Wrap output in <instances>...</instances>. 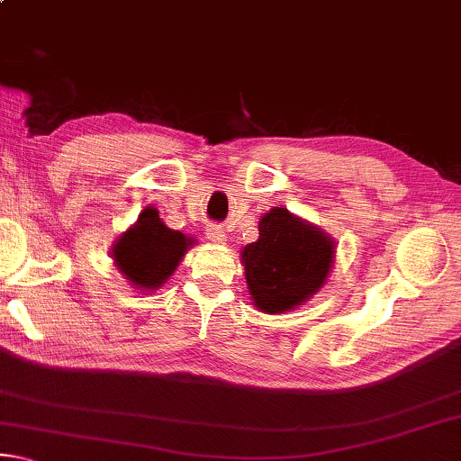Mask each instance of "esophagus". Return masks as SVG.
Returning a JSON list of instances; mask_svg holds the SVG:
<instances>
[{
	"mask_svg": "<svg viewBox=\"0 0 461 461\" xmlns=\"http://www.w3.org/2000/svg\"><path fill=\"white\" fill-rule=\"evenodd\" d=\"M207 238L213 241V244H228V233L221 228V225H207Z\"/></svg>",
	"mask_w": 461,
	"mask_h": 461,
	"instance_id": "1",
	"label": "esophagus"
}]
</instances>
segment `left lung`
I'll list each match as a JSON object with an SVG mask.
<instances>
[{
	"mask_svg": "<svg viewBox=\"0 0 461 461\" xmlns=\"http://www.w3.org/2000/svg\"><path fill=\"white\" fill-rule=\"evenodd\" d=\"M258 240L241 249L252 305L268 315L293 311L327 283L335 240L285 207L260 217Z\"/></svg>",
	"mask_w": 461,
	"mask_h": 461,
	"instance_id": "left-lung-1",
	"label": "left lung"
}]
</instances>
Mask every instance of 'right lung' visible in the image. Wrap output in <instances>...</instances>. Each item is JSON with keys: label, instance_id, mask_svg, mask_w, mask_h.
<instances>
[{"label": "right lung", "instance_id": "obj_1", "mask_svg": "<svg viewBox=\"0 0 461 461\" xmlns=\"http://www.w3.org/2000/svg\"><path fill=\"white\" fill-rule=\"evenodd\" d=\"M193 246L191 236L165 225L158 209L144 207L136 223L113 241L112 258L131 288L154 293L175 275Z\"/></svg>", "mask_w": 461, "mask_h": 461}]
</instances>
